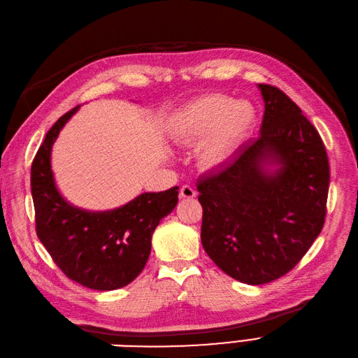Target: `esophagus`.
Instances as JSON below:
<instances>
[{
  "label": "esophagus",
  "instance_id": "obj_1",
  "mask_svg": "<svg viewBox=\"0 0 358 358\" xmlns=\"http://www.w3.org/2000/svg\"><path fill=\"white\" fill-rule=\"evenodd\" d=\"M180 197L193 199V197H196V190L192 187V185H182V187L180 189Z\"/></svg>",
  "mask_w": 358,
  "mask_h": 358
}]
</instances>
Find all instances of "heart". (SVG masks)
I'll list each match as a JSON object with an SVG mask.
<instances>
[{
	"instance_id": "heart-1",
	"label": "heart",
	"mask_w": 358,
	"mask_h": 358,
	"mask_svg": "<svg viewBox=\"0 0 358 358\" xmlns=\"http://www.w3.org/2000/svg\"><path fill=\"white\" fill-rule=\"evenodd\" d=\"M256 124L252 102L222 93H208L182 105L168 120L169 141L197 148L199 165L213 171L236 159Z\"/></svg>"
}]
</instances>
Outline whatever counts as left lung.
I'll use <instances>...</instances> for the list:
<instances>
[{"label":"left lung","instance_id":"8db88e82","mask_svg":"<svg viewBox=\"0 0 358 358\" xmlns=\"http://www.w3.org/2000/svg\"><path fill=\"white\" fill-rule=\"evenodd\" d=\"M259 137L197 184L201 245L216 266L248 285L289 272L323 228L329 190L324 145L282 90L257 85Z\"/></svg>","mask_w":358,"mask_h":358}]
</instances>
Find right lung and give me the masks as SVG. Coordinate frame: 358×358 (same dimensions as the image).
I'll list each match as a JSON object with an SVG mask.
<instances>
[{
  "instance_id": "1",
  "label": "right lung",
  "mask_w": 358,
  "mask_h": 358,
  "mask_svg": "<svg viewBox=\"0 0 358 358\" xmlns=\"http://www.w3.org/2000/svg\"><path fill=\"white\" fill-rule=\"evenodd\" d=\"M79 106L61 117L46 133L30 171L36 232L57 266L73 281L98 291L129 285L146 265L152 234L174 210L178 187L142 193L115 209L87 210L57 187L51 165L59 131Z\"/></svg>"
}]
</instances>
